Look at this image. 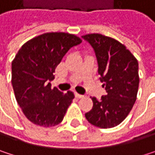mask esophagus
Returning <instances> with one entry per match:
<instances>
[{
	"instance_id": "obj_1",
	"label": "esophagus",
	"mask_w": 155,
	"mask_h": 155,
	"mask_svg": "<svg viewBox=\"0 0 155 155\" xmlns=\"http://www.w3.org/2000/svg\"><path fill=\"white\" fill-rule=\"evenodd\" d=\"M74 95H75V97H76V98H79V99H81V98H83V97H84L83 95L79 94V93H77V92H74Z\"/></svg>"
}]
</instances>
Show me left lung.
<instances>
[{
	"label": "left lung",
	"instance_id": "1",
	"mask_svg": "<svg viewBox=\"0 0 155 155\" xmlns=\"http://www.w3.org/2000/svg\"><path fill=\"white\" fill-rule=\"evenodd\" d=\"M82 38L93 47L99 65L101 81L106 95L85 114L87 120L101 128L119 125L133 108L138 91V62L132 53L117 40L101 34H87Z\"/></svg>",
	"mask_w": 155,
	"mask_h": 155
}]
</instances>
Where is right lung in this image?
<instances>
[{"mask_svg":"<svg viewBox=\"0 0 155 155\" xmlns=\"http://www.w3.org/2000/svg\"><path fill=\"white\" fill-rule=\"evenodd\" d=\"M81 43L73 34L45 33L26 42L17 53L12 64V83L18 104L33 124L49 127L63 121L74 92L52 89L49 81L68 50Z\"/></svg>","mask_w":155,"mask_h":155,"instance_id":"add662e5","label":"right lung"}]
</instances>
